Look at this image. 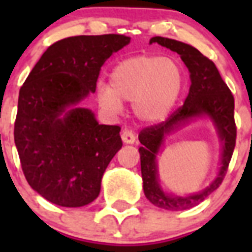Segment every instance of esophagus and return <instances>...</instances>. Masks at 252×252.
I'll list each match as a JSON object with an SVG mask.
<instances>
[{
    "mask_svg": "<svg viewBox=\"0 0 252 252\" xmlns=\"http://www.w3.org/2000/svg\"><path fill=\"white\" fill-rule=\"evenodd\" d=\"M122 140L124 144H133V142L136 141V136H134V133L132 132V130L126 129V130H123Z\"/></svg>",
    "mask_w": 252,
    "mask_h": 252,
    "instance_id": "34e87169",
    "label": "esophagus"
}]
</instances>
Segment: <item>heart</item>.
Listing matches in <instances>:
<instances>
[{
  "label": "heart",
  "mask_w": 252,
  "mask_h": 252,
  "mask_svg": "<svg viewBox=\"0 0 252 252\" xmlns=\"http://www.w3.org/2000/svg\"><path fill=\"white\" fill-rule=\"evenodd\" d=\"M183 85V69L175 59L138 55L115 65L110 73V86L98 89V100L112 112L120 110L122 102H133L134 114L140 120L157 123L175 106Z\"/></svg>",
  "instance_id": "1"
}]
</instances>
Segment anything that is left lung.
Returning <instances> with one entry per match:
<instances>
[{
    "label": "left lung",
    "instance_id": "8db88e82",
    "mask_svg": "<svg viewBox=\"0 0 252 252\" xmlns=\"http://www.w3.org/2000/svg\"><path fill=\"white\" fill-rule=\"evenodd\" d=\"M152 43H158L162 47L176 52L189 70L191 87L184 104L172 112L165 122L146 126L138 134L141 175L144 182V193L146 199L156 207L166 211H184L196 207L205 197L216 191L222 183L234 152L237 126L234 122V96L230 89L220 76L215 63L205 57L192 45L182 41L154 36ZM207 114L215 123L219 137L223 142V157L219 175L209 188L199 194L188 196L167 195L161 191L158 183L157 153L163 138L172 130L184 125L191 118Z\"/></svg>",
    "mask_w": 252,
    "mask_h": 252
}]
</instances>
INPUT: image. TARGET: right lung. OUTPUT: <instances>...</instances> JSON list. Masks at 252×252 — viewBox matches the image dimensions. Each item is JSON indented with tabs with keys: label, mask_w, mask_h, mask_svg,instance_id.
I'll return each mask as SVG.
<instances>
[{
	"label": "right lung",
	"mask_w": 252,
	"mask_h": 252,
	"mask_svg": "<svg viewBox=\"0 0 252 252\" xmlns=\"http://www.w3.org/2000/svg\"><path fill=\"white\" fill-rule=\"evenodd\" d=\"M129 36L81 35L49 45L19 90L14 141L26 180L60 207H84L100 192L107 166L123 146L120 126L99 124L77 107L95 93L102 65Z\"/></svg>",
	"instance_id": "1"
}]
</instances>
